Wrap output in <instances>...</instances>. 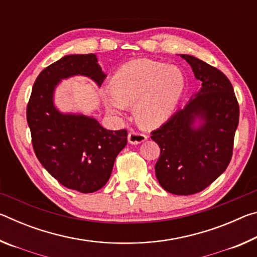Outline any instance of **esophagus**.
<instances>
[{"label": "esophagus", "mask_w": 257, "mask_h": 257, "mask_svg": "<svg viewBox=\"0 0 257 257\" xmlns=\"http://www.w3.org/2000/svg\"><path fill=\"white\" fill-rule=\"evenodd\" d=\"M147 139V136L145 134H142V133H138V132H130L128 135V142L130 144L133 145H137V144H141V143L145 142Z\"/></svg>", "instance_id": "esophagus-1"}]
</instances>
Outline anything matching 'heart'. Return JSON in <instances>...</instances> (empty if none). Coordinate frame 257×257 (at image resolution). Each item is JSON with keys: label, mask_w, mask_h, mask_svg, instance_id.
Returning a JSON list of instances; mask_svg holds the SVG:
<instances>
[{"label": "heart", "mask_w": 257, "mask_h": 257, "mask_svg": "<svg viewBox=\"0 0 257 257\" xmlns=\"http://www.w3.org/2000/svg\"><path fill=\"white\" fill-rule=\"evenodd\" d=\"M185 87V76L179 68L141 59L116 70L111 79V90L104 94V99L112 113H121L135 103L137 122L144 128H154L170 118Z\"/></svg>", "instance_id": "obj_1"}]
</instances>
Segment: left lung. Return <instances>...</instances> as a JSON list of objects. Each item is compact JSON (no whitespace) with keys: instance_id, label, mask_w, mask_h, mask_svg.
<instances>
[{"instance_id":"obj_1","label":"left lung","mask_w":257,"mask_h":257,"mask_svg":"<svg viewBox=\"0 0 257 257\" xmlns=\"http://www.w3.org/2000/svg\"><path fill=\"white\" fill-rule=\"evenodd\" d=\"M190 64L202 89L184 108L151 133L160 146L155 175L175 195H193L224 172L232 158L239 104L228 77L195 56L180 55ZM195 117L203 120L194 128Z\"/></svg>"}]
</instances>
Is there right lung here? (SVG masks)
<instances>
[{
  "label": "right lung",
  "instance_id": "obj_1",
  "mask_svg": "<svg viewBox=\"0 0 257 257\" xmlns=\"http://www.w3.org/2000/svg\"><path fill=\"white\" fill-rule=\"evenodd\" d=\"M76 75L92 78L98 86L105 79L95 54L63 56L46 67L34 82L27 122L34 152L43 167L61 185L87 194L106 184L116 155L127 145L128 133L107 130L94 118L56 110L55 86Z\"/></svg>",
  "mask_w": 257,
  "mask_h": 257
}]
</instances>
